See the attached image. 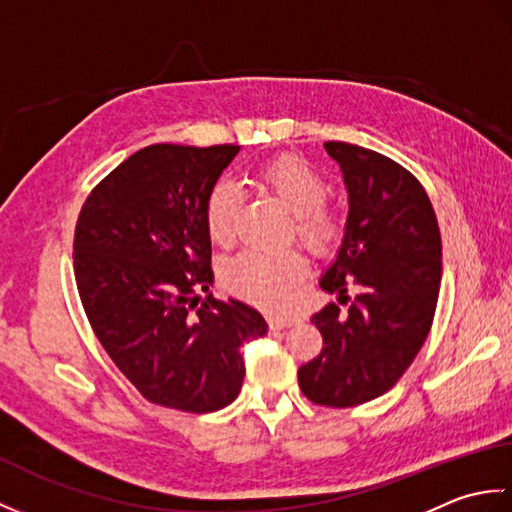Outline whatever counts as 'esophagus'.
<instances>
[{
  "label": "esophagus",
  "mask_w": 512,
  "mask_h": 512,
  "mask_svg": "<svg viewBox=\"0 0 512 512\" xmlns=\"http://www.w3.org/2000/svg\"><path fill=\"white\" fill-rule=\"evenodd\" d=\"M292 323H295V319H284V317H270L268 319L270 330H284V328H290Z\"/></svg>",
  "instance_id": "obj_1"
}]
</instances>
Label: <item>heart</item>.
I'll use <instances>...</instances> for the list:
<instances>
[{"label": "heart", "mask_w": 512, "mask_h": 512, "mask_svg": "<svg viewBox=\"0 0 512 512\" xmlns=\"http://www.w3.org/2000/svg\"><path fill=\"white\" fill-rule=\"evenodd\" d=\"M255 180L295 215V231L303 244L317 253L334 244L341 222L325 204L328 184L310 162L299 156H279L259 167ZM239 202H242L239 189L226 178L217 180L206 195L204 224L215 246L226 248L235 242ZM306 270V257L295 248L281 253L244 250L224 266V281L235 295L275 310L286 306L292 288L303 279Z\"/></svg>", "instance_id": "1"}]
</instances>
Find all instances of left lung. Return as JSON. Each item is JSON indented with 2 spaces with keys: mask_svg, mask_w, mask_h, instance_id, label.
<instances>
[{
  "mask_svg": "<svg viewBox=\"0 0 512 512\" xmlns=\"http://www.w3.org/2000/svg\"><path fill=\"white\" fill-rule=\"evenodd\" d=\"M325 151L350 198L341 248L319 281L339 306L312 314L323 350L297 376L314 405L343 409L383 396L418 356L436 314L442 242L429 195L405 167L336 140Z\"/></svg>",
  "mask_w": 512,
  "mask_h": 512,
  "instance_id": "8db88e82",
  "label": "left lung"
}]
</instances>
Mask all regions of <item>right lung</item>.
<instances>
[{"mask_svg":"<svg viewBox=\"0 0 512 512\" xmlns=\"http://www.w3.org/2000/svg\"><path fill=\"white\" fill-rule=\"evenodd\" d=\"M237 145H149L85 200L74 231L83 310L116 367L154 405L217 411L237 398L242 345L268 325L213 286L204 202Z\"/></svg>","mask_w":512,"mask_h":512,"instance_id":"1","label":"right lung"}]
</instances>
